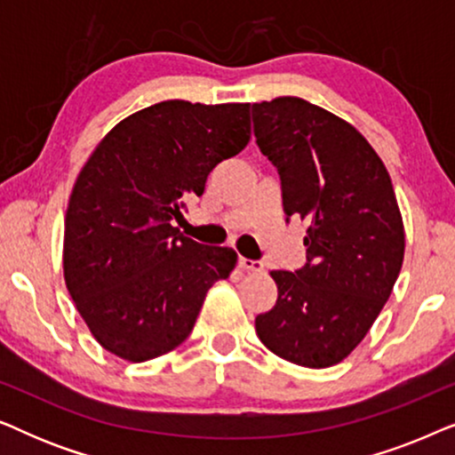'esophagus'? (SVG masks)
<instances>
[{"instance_id": "esophagus-1", "label": "esophagus", "mask_w": 455, "mask_h": 455, "mask_svg": "<svg viewBox=\"0 0 455 455\" xmlns=\"http://www.w3.org/2000/svg\"><path fill=\"white\" fill-rule=\"evenodd\" d=\"M238 265H240V269H244V271H254V273L263 271V263H260V260H252V259L240 257Z\"/></svg>"}]
</instances>
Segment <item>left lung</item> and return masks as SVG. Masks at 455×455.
Instances as JSON below:
<instances>
[{"mask_svg":"<svg viewBox=\"0 0 455 455\" xmlns=\"http://www.w3.org/2000/svg\"><path fill=\"white\" fill-rule=\"evenodd\" d=\"M260 153L277 167L285 215L308 221V263L271 271L277 302L257 316L279 358L327 369L350 356L389 300L406 232L387 167L369 140L300 97L252 103Z\"/></svg>","mask_w":455,"mask_h":455,"instance_id":"1","label":"left lung"}]
</instances>
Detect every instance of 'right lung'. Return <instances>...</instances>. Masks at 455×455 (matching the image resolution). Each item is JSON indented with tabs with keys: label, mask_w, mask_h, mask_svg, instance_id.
Wrapping results in <instances>:
<instances>
[{
	"label": "right lung",
	"mask_w": 455,
	"mask_h": 455,
	"mask_svg": "<svg viewBox=\"0 0 455 455\" xmlns=\"http://www.w3.org/2000/svg\"><path fill=\"white\" fill-rule=\"evenodd\" d=\"M251 140V103H155L116 124L74 182L64 279L101 347L147 363L188 338L211 285L238 254L186 238V201Z\"/></svg>",
	"instance_id": "obj_1"
}]
</instances>
